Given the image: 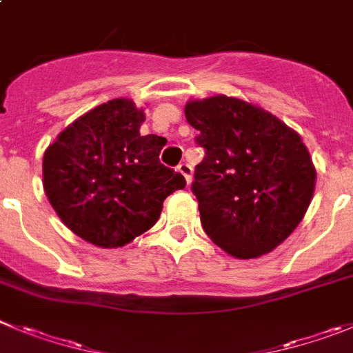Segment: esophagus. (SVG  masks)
I'll return each instance as SVG.
<instances>
[{"instance_id": "1", "label": "esophagus", "mask_w": 353, "mask_h": 353, "mask_svg": "<svg viewBox=\"0 0 353 353\" xmlns=\"http://www.w3.org/2000/svg\"><path fill=\"white\" fill-rule=\"evenodd\" d=\"M179 171L183 174V176H185L187 183H190V179H192V166H190V164H187V163H180L179 164Z\"/></svg>"}]
</instances>
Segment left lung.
<instances>
[{
  "label": "left lung",
  "instance_id": "1",
  "mask_svg": "<svg viewBox=\"0 0 353 353\" xmlns=\"http://www.w3.org/2000/svg\"><path fill=\"white\" fill-rule=\"evenodd\" d=\"M185 119L205 148L192 192L210 240L238 259L283 243L315 190V166L301 137L273 113L224 94L189 101Z\"/></svg>",
  "mask_w": 353,
  "mask_h": 353
}]
</instances>
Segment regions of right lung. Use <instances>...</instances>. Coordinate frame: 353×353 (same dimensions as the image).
<instances>
[{
  "label": "right lung",
  "mask_w": 353,
  "mask_h": 353,
  "mask_svg": "<svg viewBox=\"0 0 353 353\" xmlns=\"http://www.w3.org/2000/svg\"><path fill=\"white\" fill-rule=\"evenodd\" d=\"M143 110L119 98L61 132L43 155V189L68 229L103 248L124 247L157 222L185 179L161 164L166 140L141 137Z\"/></svg>",
  "instance_id": "right-lung-1"
}]
</instances>
